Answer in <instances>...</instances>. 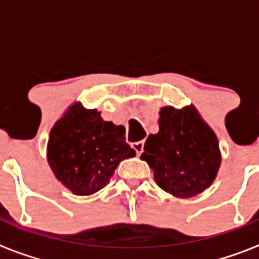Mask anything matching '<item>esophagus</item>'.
I'll return each mask as SVG.
<instances>
[{"mask_svg": "<svg viewBox=\"0 0 259 259\" xmlns=\"http://www.w3.org/2000/svg\"><path fill=\"white\" fill-rule=\"evenodd\" d=\"M132 148H134L135 152L137 153V155H140L141 153L144 152V140L137 141V143H134V144H132Z\"/></svg>", "mask_w": 259, "mask_h": 259, "instance_id": "1", "label": "esophagus"}]
</instances>
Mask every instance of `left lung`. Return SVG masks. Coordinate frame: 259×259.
I'll return each mask as SVG.
<instances>
[{
  "mask_svg": "<svg viewBox=\"0 0 259 259\" xmlns=\"http://www.w3.org/2000/svg\"><path fill=\"white\" fill-rule=\"evenodd\" d=\"M159 131L149 135L141 159L159 188L174 197L191 198L214 183L222 163L218 137L193 106L159 110Z\"/></svg>",
  "mask_w": 259,
  "mask_h": 259,
  "instance_id": "8db88e82",
  "label": "left lung"
}]
</instances>
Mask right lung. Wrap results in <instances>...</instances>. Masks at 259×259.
<instances>
[{
  "mask_svg": "<svg viewBox=\"0 0 259 259\" xmlns=\"http://www.w3.org/2000/svg\"><path fill=\"white\" fill-rule=\"evenodd\" d=\"M125 130L80 102L70 105L50 130L47 159L61 184L76 196H89L110 183L119 163L136 155Z\"/></svg>",
  "mask_w": 259,
  "mask_h": 259,
  "instance_id": "add662e5",
  "label": "right lung"
}]
</instances>
